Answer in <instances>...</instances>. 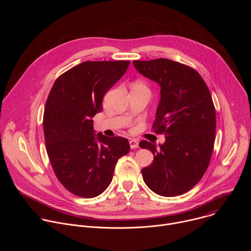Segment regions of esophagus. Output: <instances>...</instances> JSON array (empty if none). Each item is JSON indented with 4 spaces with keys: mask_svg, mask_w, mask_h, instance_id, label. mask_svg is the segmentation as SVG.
I'll return each mask as SVG.
<instances>
[{
    "mask_svg": "<svg viewBox=\"0 0 251 251\" xmlns=\"http://www.w3.org/2000/svg\"><path fill=\"white\" fill-rule=\"evenodd\" d=\"M129 144H130L131 149H136V148L139 147V143L136 140H133V139L129 141Z\"/></svg>",
    "mask_w": 251,
    "mask_h": 251,
    "instance_id": "obj_1",
    "label": "esophagus"
}]
</instances>
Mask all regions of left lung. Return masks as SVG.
<instances>
[{
	"instance_id": "1",
	"label": "left lung",
	"mask_w": 251,
	"mask_h": 251,
	"mask_svg": "<svg viewBox=\"0 0 251 251\" xmlns=\"http://www.w3.org/2000/svg\"><path fill=\"white\" fill-rule=\"evenodd\" d=\"M133 64L161 87L152 128L166 138L159 146L139 143L154 155L152 164L142 169L143 180L157 195H183L200 182L212 154L217 117L209 89L197 70L180 62L157 58Z\"/></svg>"
}]
</instances>
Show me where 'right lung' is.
Returning a JSON list of instances; mask_svg holds the SVG:
<instances>
[{"mask_svg": "<svg viewBox=\"0 0 251 251\" xmlns=\"http://www.w3.org/2000/svg\"><path fill=\"white\" fill-rule=\"evenodd\" d=\"M129 60L84 61L62 74L44 112L46 149L61 185L81 198H95L110 185L116 163L130 150L127 139L94 134L92 117L102 99L126 73Z\"/></svg>", "mask_w": 251, "mask_h": 251, "instance_id": "right-lung-1", "label": "right lung"}]
</instances>
